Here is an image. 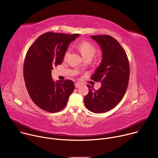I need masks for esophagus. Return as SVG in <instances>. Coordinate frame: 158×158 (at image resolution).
I'll use <instances>...</instances> for the list:
<instances>
[{
    "label": "esophagus",
    "instance_id": "obj_1",
    "mask_svg": "<svg viewBox=\"0 0 158 158\" xmlns=\"http://www.w3.org/2000/svg\"><path fill=\"white\" fill-rule=\"evenodd\" d=\"M81 85H82V84H81V82H76V83H75V87H76V88L79 87Z\"/></svg>",
    "mask_w": 158,
    "mask_h": 158
}]
</instances>
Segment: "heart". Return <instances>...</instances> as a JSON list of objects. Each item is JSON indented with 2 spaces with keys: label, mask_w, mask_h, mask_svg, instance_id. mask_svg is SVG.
<instances>
[{
  "label": "heart",
  "mask_w": 158,
  "mask_h": 158,
  "mask_svg": "<svg viewBox=\"0 0 158 158\" xmlns=\"http://www.w3.org/2000/svg\"><path fill=\"white\" fill-rule=\"evenodd\" d=\"M78 49L79 51L81 52L82 56L83 57H93L96 52V48L93 46V45L87 41H83L81 42L78 44ZM69 54V50L67 51L65 55L64 58L65 59L67 56H68Z\"/></svg>",
  "instance_id": "obj_1"
}]
</instances>
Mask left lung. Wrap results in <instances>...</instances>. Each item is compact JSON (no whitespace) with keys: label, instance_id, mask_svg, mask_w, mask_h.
Masks as SVG:
<instances>
[{"label":"left lung","instance_id":"1","mask_svg":"<svg viewBox=\"0 0 158 158\" xmlns=\"http://www.w3.org/2000/svg\"><path fill=\"white\" fill-rule=\"evenodd\" d=\"M91 37L102 52L101 62L91 79L101 81V87L94 91L87 85L89 93L84 101L88 110L99 114L114 108L123 99L128 85L129 65L126 52L114 38L108 35Z\"/></svg>","mask_w":158,"mask_h":158}]
</instances>
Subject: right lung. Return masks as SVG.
I'll return each instance as SVG.
<instances>
[{
	"instance_id": "right-lung-1",
	"label": "right lung",
	"mask_w": 158,
	"mask_h": 158,
	"mask_svg": "<svg viewBox=\"0 0 158 158\" xmlns=\"http://www.w3.org/2000/svg\"><path fill=\"white\" fill-rule=\"evenodd\" d=\"M80 34L47 32L29 49L24 64V78L28 93L42 109L56 112L64 109L75 88L71 80H52L53 67L62 64L69 44Z\"/></svg>"
}]
</instances>
